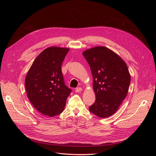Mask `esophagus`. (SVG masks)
<instances>
[{
  "label": "esophagus",
  "instance_id": "1",
  "mask_svg": "<svg viewBox=\"0 0 156 156\" xmlns=\"http://www.w3.org/2000/svg\"><path fill=\"white\" fill-rule=\"evenodd\" d=\"M81 90H82V88L81 87H78V88H77L75 90V92H80Z\"/></svg>",
  "mask_w": 156,
  "mask_h": 156
}]
</instances>
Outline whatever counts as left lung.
<instances>
[{
  "label": "left lung",
  "mask_w": 156,
  "mask_h": 156,
  "mask_svg": "<svg viewBox=\"0 0 156 156\" xmlns=\"http://www.w3.org/2000/svg\"><path fill=\"white\" fill-rule=\"evenodd\" d=\"M93 77L96 101L89 111L100 118L110 116L118 110L128 92L131 77L124 61L105 47L83 53Z\"/></svg>",
  "instance_id": "1"
}]
</instances>
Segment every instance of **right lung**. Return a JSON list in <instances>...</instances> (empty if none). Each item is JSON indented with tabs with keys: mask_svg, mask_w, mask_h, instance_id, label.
Returning <instances> with one entry per match:
<instances>
[{
	"mask_svg": "<svg viewBox=\"0 0 156 156\" xmlns=\"http://www.w3.org/2000/svg\"><path fill=\"white\" fill-rule=\"evenodd\" d=\"M69 49L51 47L32 63L25 78L28 98L41 114L53 117L62 113L72 90L65 85L61 66Z\"/></svg>",
	"mask_w": 156,
	"mask_h": 156,
	"instance_id": "1",
	"label": "right lung"
}]
</instances>
